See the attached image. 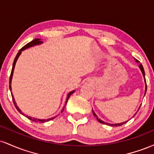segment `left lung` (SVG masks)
I'll return each instance as SVG.
<instances>
[{
  "label": "left lung",
  "instance_id": "1",
  "mask_svg": "<svg viewBox=\"0 0 154 154\" xmlns=\"http://www.w3.org/2000/svg\"><path fill=\"white\" fill-rule=\"evenodd\" d=\"M136 61H137V62H138V61H137V60H136ZM139 68L140 69L141 72H142V73H143V77H144V79H145V71H144L143 66H142V64H140V66H139ZM145 82H146V91H145V94H146V90H147V85H146V79H145ZM140 106L139 107V109H140ZM93 115H94V116H95V117L97 118V120H98V121L100 123L104 124V125H110V126H114V127L121 126V125H124V124H125V123L127 122H128V121H126V122H124L119 123V124H109V123H106V122H104L102 121V120H100V119H98V116H97V115H96V114H95V112H94V111H93ZM137 114V113H135V114Z\"/></svg>",
  "mask_w": 154,
  "mask_h": 154
}]
</instances>
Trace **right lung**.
<instances>
[{
    "mask_svg": "<svg viewBox=\"0 0 154 154\" xmlns=\"http://www.w3.org/2000/svg\"><path fill=\"white\" fill-rule=\"evenodd\" d=\"M41 43H43V42L40 41V39L35 38V40H33L32 41L29 42V43L26 44V45H24V47L22 48H21L20 50L19 51L18 54H17V56H16V57H15V59H14V63H13V66H12L11 72V75H10V79H9V89H10L11 92V79H12V77H13V73H14V70L15 64H16V62H17V59H18L19 56H20V54H22V51H24V50H25V49H26V48H30V47H32V46H34V45H39V44H41ZM74 92H75V91H73L70 92V93H69L68 95H67L66 99V103H65V106H66V103H67V101H68V99H69V98L70 95H71L72 94V93H74ZM11 96H12V100H13L14 104L15 107L17 108V110H18L19 112H20L21 114H23V115H24V114H23V113L22 112V111H21L20 109H19V108L18 106H17V103H16V101H15L14 98V95H12V93H11ZM64 107H65V106H64ZM64 107L63 108V109H62V111H61V112H62V111H63V109H64ZM26 118H28V119H29L32 120V121L35 122H45L50 121V120L53 119H54V118H55V117H52V118H50V119H37V118L31 117V116H26Z\"/></svg>",
    "mask_w": 154,
    "mask_h": 154,
    "instance_id": "1",
    "label": "right lung"
}]
</instances>
